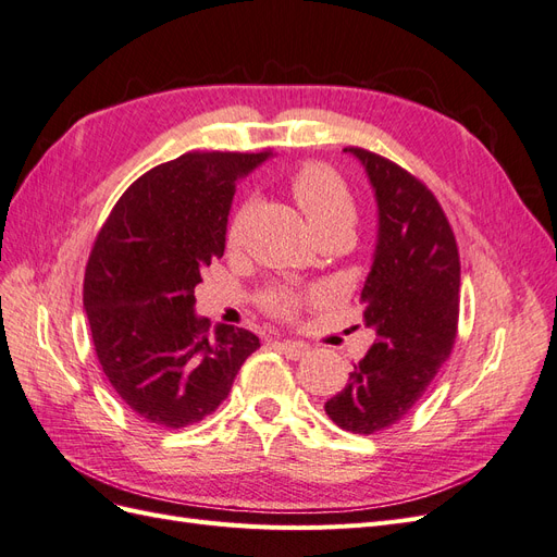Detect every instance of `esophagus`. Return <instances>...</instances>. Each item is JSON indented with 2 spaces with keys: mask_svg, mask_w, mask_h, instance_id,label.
<instances>
[{
  "mask_svg": "<svg viewBox=\"0 0 557 557\" xmlns=\"http://www.w3.org/2000/svg\"><path fill=\"white\" fill-rule=\"evenodd\" d=\"M274 346H276L278 350H283L285 356H288L290 360H299V358H305L307 352H309V344H305V342H290V339H281V342H274Z\"/></svg>",
  "mask_w": 557,
  "mask_h": 557,
  "instance_id": "esophagus-1",
  "label": "esophagus"
}]
</instances>
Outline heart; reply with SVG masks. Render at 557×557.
Wrapping results in <instances>:
<instances>
[{"mask_svg":"<svg viewBox=\"0 0 557 557\" xmlns=\"http://www.w3.org/2000/svg\"><path fill=\"white\" fill-rule=\"evenodd\" d=\"M293 197L301 213L307 215L309 225L318 237L325 234H348L356 223V199H352L344 178L332 172L325 164H307L293 178ZM252 205L244 201L232 215L227 227V244L232 248L242 246L244 234L250 221ZM301 297L295 290H272L262 297V305L269 313L288 318L297 311Z\"/></svg>","mask_w":557,"mask_h":557,"instance_id":"1","label":"heart"}]
</instances>
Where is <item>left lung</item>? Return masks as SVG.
<instances>
[{
	"instance_id": "obj_1",
	"label": "left lung",
	"mask_w": 557,
	"mask_h": 557,
	"mask_svg": "<svg viewBox=\"0 0 557 557\" xmlns=\"http://www.w3.org/2000/svg\"><path fill=\"white\" fill-rule=\"evenodd\" d=\"M372 183L379 242L360 301L376 342L325 401L332 423L352 434L395 425L448 360L460 313V256L440 201L399 164L348 146Z\"/></svg>"
}]
</instances>
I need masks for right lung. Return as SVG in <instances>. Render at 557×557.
Returning <instances> with one entry per match:
<instances>
[{
  "mask_svg": "<svg viewBox=\"0 0 557 557\" xmlns=\"http://www.w3.org/2000/svg\"><path fill=\"white\" fill-rule=\"evenodd\" d=\"M264 153H183L115 201L90 250L83 309L102 372L127 407L166 430L205 420L260 339L195 313L201 269L223 258L237 181Z\"/></svg>",
  "mask_w": 557,
  "mask_h": 557,
  "instance_id": "right-lung-1",
  "label": "right lung"
}]
</instances>
